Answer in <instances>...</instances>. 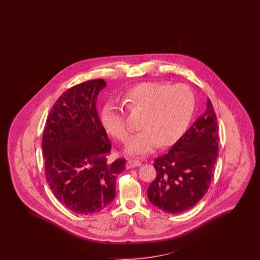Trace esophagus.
I'll return each instance as SVG.
<instances>
[{
  "instance_id": "obj_1",
  "label": "esophagus",
  "mask_w": 260,
  "mask_h": 260,
  "mask_svg": "<svg viewBox=\"0 0 260 260\" xmlns=\"http://www.w3.org/2000/svg\"><path fill=\"white\" fill-rule=\"evenodd\" d=\"M141 166V162L136 159H128L126 162V169H133Z\"/></svg>"
}]
</instances>
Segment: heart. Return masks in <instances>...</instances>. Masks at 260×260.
<instances>
[{
  "mask_svg": "<svg viewBox=\"0 0 260 260\" xmlns=\"http://www.w3.org/2000/svg\"><path fill=\"white\" fill-rule=\"evenodd\" d=\"M123 105L132 113L143 116L139 126L143 128L126 143V150L134 155L147 154L158 144L168 146L186 129L192 116L196 98L184 85L148 82L128 89L123 97ZM103 126L120 141H126L129 125L122 107L117 103H107L102 110Z\"/></svg>",
  "mask_w": 260,
  "mask_h": 260,
  "instance_id": "1",
  "label": "heart"
}]
</instances>
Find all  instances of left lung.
<instances>
[{
    "mask_svg": "<svg viewBox=\"0 0 260 260\" xmlns=\"http://www.w3.org/2000/svg\"><path fill=\"white\" fill-rule=\"evenodd\" d=\"M218 126L213 104L171 150L154 160L156 177L147 190L150 203L165 213H180L203 198L218 156Z\"/></svg>",
    "mask_w": 260,
    "mask_h": 260,
    "instance_id": "1",
    "label": "left lung"
}]
</instances>
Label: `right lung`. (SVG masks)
Instances as JSON below:
<instances>
[{
	"instance_id": "right-lung-1",
	"label": "right lung",
	"mask_w": 260,
	"mask_h": 260,
	"mask_svg": "<svg viewBox=\"0 0 260 260\" xmlns=\"http://www.w3.org/2000/svg\"><path fill=\"white\" fill-rule=\"evenodd\" d=\"M103 79L69 88L52 106L42 138L49 188L74 213L91 214L110 205L126 159L108 160L111 144L96 110Z\"/></svg>"
}]
</instances>
